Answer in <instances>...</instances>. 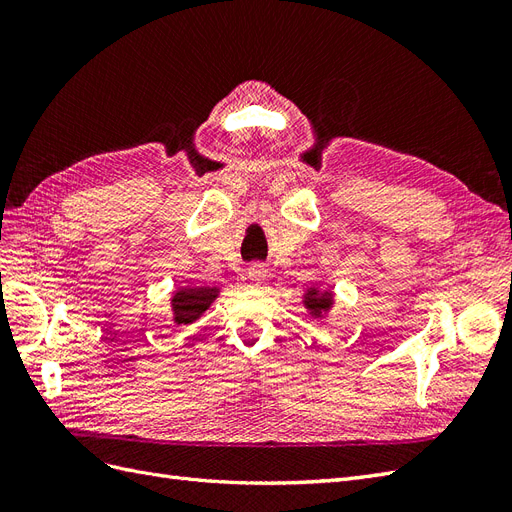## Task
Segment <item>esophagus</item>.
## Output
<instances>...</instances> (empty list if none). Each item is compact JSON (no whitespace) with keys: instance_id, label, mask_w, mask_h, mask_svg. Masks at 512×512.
Masks as SVG:
<instances>
[{"instance_id":"34e87169","label":"esophagus","mask_w":512,"mask_h":512,"mask_svg":"<svg viewBox=\"0 0 512 512\" xmlns=\"http://www.w3.org/2000/svg\"><path fill=\"white\" fill-rule=\"evenodd\" d=\"M267 267L260 265V262H254V265L247 267V282L254 284V286H260L262 282L267 280Z\"/></svg>"}]
</instances>
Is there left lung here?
Segmentation results:
<instances>
[{
    "mask_svg": "<svg viewBox=\"0 0 512 512\" xmlns=\"http://www.w3.org/2000/svg\"><path fill=\"white\" fill-rule=\"evenodd\" d=\"M303 305L307 307L309 316L322 318L324 314H329V309L333 307V292L331 290L307 288V292L303 294Z\"/></svg>",
    "mask_w": 512,
    "mask_h": 512,
    "instance_id": "obj_1",
    "label": "left lung"
}]
</instances>
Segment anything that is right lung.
<instances>
[{"label":"right lung","instance_id":"right-lung-1","mask_svg":"<svg viewBox=\"0 0 512 512\" xmlns=\"http://www.w3.org/2000/svg\"><path fill=\"white\" fill-rule=\"evenodd\" d=\"M220 288L211 286H185L177 288L170 299L175 324H192L203 316L209 305L218 299Z\"/></svg>","mask_w":512,"mask_h":512}]
</instances>
